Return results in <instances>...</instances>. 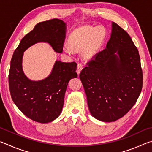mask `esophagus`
Here are the masks:
<instances>
[{"label": "esophagus", "mask_w": 152, "mask_h": 152, "mask_svg": "<svg viewBox=\"0 0 152 152\" xmlns=\"http://www.w3.org/2000/svg\"><path fill=\"white\" fill-rule=\"evenodd\" d=\"M82 68H83V66H82V64H78V67H77V70H76V72L78 74V75H79L80 73L81 70H82Z\"/></svg>", "instance_id": "34e87169"}]
</instances>
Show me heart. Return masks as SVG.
<instances>
[{"instance_id": "1", "label": "heart", "mask_w": 152, "mask_h": 152, "mask_svg": "<svg viewBox=\"0 0 152 152\" xmlns=\"http://www.w3.org/2000/svg\"><path fill=\"white\" fill-rule=\"evenodd\" d=\"M105 31L102 27L85 26L76 29L69 37V44L64 45V51L72 54L82 50L84 60H91L96 54L103 43Z\"/></svg>"}]
</instances>
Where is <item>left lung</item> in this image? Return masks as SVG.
I'll return each instance as SVG.
<instances>
[{
    "mask_svg": "<svg viewBox=\"0 0 152 152\" xmlns=\"http://www.w3.org/2000/svg\"><path fill=\"white\" fill-rule=\"evenodd\" d=\"M86 64L79 77L91 115L104 122L123 117L135 104L143 86L140 54L129 35L113 22L106 48Z\"/></svg>",
    "mask_w": 152,
    "mask_h": 152,
    "instance_id": "left-lung-1",
    "label": "left lung"
}]
</instances>
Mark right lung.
Instances as JSON below:
<instances>
[{
	"label": "right lung",
	"instance_id": "obj_1",
	"mask_svg": "<svg viewBox=\"0 0 152 152\" xmlns=\"http://www.w3.org/2000/svg\"><path fill=\"white\" fill-rule=\"evenodd\" d=\"M65 37L63 20L53 19L39 23L24 36L12 55L9 74L10 93L18 109L34 121L49 123L60 115L68 82L78 76L77 64L56 61L48 78L31 81L22 70L23 52L35 43L44 42L50 43L56 52L61 53Z\"/></svg>",
	"mask_w": 152,
	"mask_h": 152
}]
</instances>
